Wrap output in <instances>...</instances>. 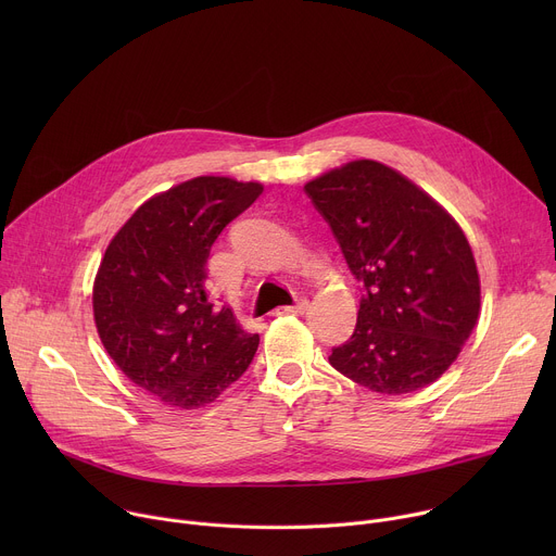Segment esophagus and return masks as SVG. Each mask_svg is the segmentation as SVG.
<instances>
[{
  "instance_id": "obj_1",
  "label": "esophagus",
  "mask_w": 556,
  "mask_h": 556,
  "mask_svg": "<svg viewBox=\"0 0 556 556\" xmlns=\"http://www.w3.org/2000/svg\"><path fill=\"white\" fill-rule=\"evenodd\" d=\"M307 305H309V301H307L305 296H301V299H296L292 305H281V307H277L275 314H303V312L307 309Z\"/></svg>"
}]
</instances>
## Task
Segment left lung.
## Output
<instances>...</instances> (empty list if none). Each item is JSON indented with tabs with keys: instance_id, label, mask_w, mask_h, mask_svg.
<instances>
[{
	"instance_id": "left-lung-1",
	"label": "left lung",
	"mask_w": 556,
	"mask_h": 556,
	"mask_svg": "<svg viewBox=\"0 0 556 556\" xmlns=\"http://www.w3.org/2000/svg\"><path fill=\"white\" fill-rule=\"evenodd\" d=\"M363 283L356 330L330 363L389 395L440 378L480 314V275L457 222L420 187L376 161H354L305 187Z\"/></svg>"
}]
</instances>
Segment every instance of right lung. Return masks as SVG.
Wrapping results in <instances>:
<instances>
[{
  "label": "right lung",
  "instance_id": "add662e5",
  "mask_svg": "<svg viewBox=\"0 0 556 556\" xmlns=\"http://www.w3.org/2000/svg\"><path fill=\"white\" fill-rule=\"evenodd\" d=\"M260 182L200 176L149 198L114 235L92 292L99 337L121 371L157 401L198 409L240 378L260 345L208 299L217 235Z\"/></svg>",
  "mask_w": 556,
  "mask_h": 556
}]
</instances>
